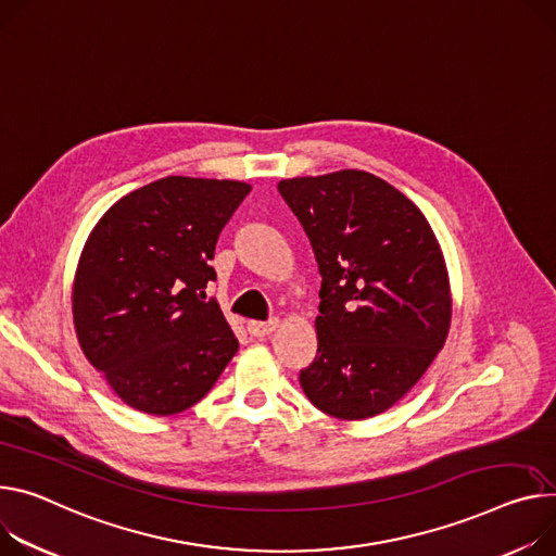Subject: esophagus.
<instances>
[{"mask_svg": "<svg viewBox=\"0 0 556 556\" xmlns=\"http://www.w3.org/2000/svg\"><path fill=\"white\" fill-rule=\"evenodd\" d=\"M276 327H278V318H271V320H267V323H261V320H251V323L247 325L249 333H251V336H255V338L269 336V333H271Z\"/></svg>", "mask_w": 556, "mask_h": 556, "instance_id": "1", "label": "esophagus"}]
</instances>
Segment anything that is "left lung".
I'll return each mask as SVG.
<instances>
[{"instance_id":"8db88e82","label":"left lung","mask_w":556,"mask_h":556,"mask_svg":"<svg viewBox=\"0 0 556 556\" xmlns=\"http://www.w3.org/2000/svg\"><path fill=\"white\" fill-rule=\"evenodd\" d=\"M278 191L323 276L303 392L333 418L386 412L445 345L452 295L439 240L409 198L367 170L280 180Z\"/></svg>"}]
</instances>
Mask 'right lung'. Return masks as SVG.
Instances as JSON below:
<instances>
[{"instance_id":"add662e5","label":"right lung","mask_w":556,"mask_h":556,"mask_svg":"<svg viewBox=\"0 0 556 556\" xmlns=\"http://www.w3.org/2000/svg\"><path fill=\"white\" fill-rule=\"evenodd\" d=\"M251 191L238 180L168 176L119 198L81 249L73 282L79 348L138 412L195 405L238 352L206 298L223 227Z\"/></svg>"}]
</instances>
